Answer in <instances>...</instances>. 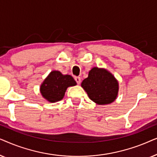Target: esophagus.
I'll list each match as a JSON object with an SVG mask.
<instances>
[{
  "label": "esophagus",
  "instance_id": "1",
  "mask_svg": "<svg viewBox=\"0 0 157 157\" xmlns=\"http://www.w3.org/2000/svg\"><path fill=\"white\" fill-rule=\"evenodd\" d=\"M75 81H76V83H78V84H80L81 81V78L79 76H76V77H75Z\"/></svg>",
  "mask_w": 157,
  "mask_h": 157
}]
</instances>
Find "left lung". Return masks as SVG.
Returning <instances> with one entry per match:
<instances>
[{
	"instance_id": "8db88e82",
	"label": "left lung",
	"mask_w": 157,
	"mask_h": 157,
	"mask_svg": "<svg viewBox=\"0 0 157 157\" xmlns=\"http://www.w3.org/2000/svg\"><path fill=\"white\" fill-rule=\"evenodd\" d=\"M81 87L91 101L98 105L110 104L117 99L119 94V81L104 68L94 67L89 71Z\"/></svg>"
}]
</instances>
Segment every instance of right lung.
I'll use <instances>...</instances> for the list:
<instances>
[{"label":"right lung","instance_id":"1","mask_svg":"<svg viewBox=\"0 0 157 157\" xmlns=\"http://www.w3.org/2000/svg\"><path fill=\"white\" fill-rule=\"evenodd\" d=\"M77 84L70 75H63L59 71H52L40 86V92L47 101L54 103L62 100L66 89Z\"/></svg>","mask_w":157,"mask_h":157}]
</instances>
